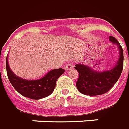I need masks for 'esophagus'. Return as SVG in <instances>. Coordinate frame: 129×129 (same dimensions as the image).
<instances>
[{
  "label": "esophagus",
  "instance_id": "esophagus-1",
  "mask_svg": "<svg viewBox=\"0 0 129 129\" xmlns=\"http://www.w3.org/2000/svg\"><path fill=\"white\" fill-rule=\"evenodd\" d=\"M64 67H65V70H71V69H72L73 65H72V63H67Z\"/></svg>",
  "mask_w": 129,
  "mask_h": 129
}]
</instances>
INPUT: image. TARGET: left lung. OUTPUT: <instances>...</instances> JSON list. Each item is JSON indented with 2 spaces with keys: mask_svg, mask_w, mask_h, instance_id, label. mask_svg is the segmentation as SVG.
<instances>
[{
  "mask_svg": "<svg viewBox=\"0 0 129 129\" xmlns=\"http://www.w3.org/2000/svg\"><path fill=\"white\" fill-rule=\"evenodd\" d=\"M109 41L116 45L119 50V57L114 67L110 70L96 72L82 64H75L79 77L76 86L80 93L89 96H97L107 93L118 81L123 70V52L122 47L114 37L109 36Z\"/></svg>",
  "mask_w": 129,
  "mask_h": 129,
  "instance_id": "8db88e82",
  "label": "left lung"
}]
</instances>
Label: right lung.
<instances>
[{"mask_svg": "<svg viewBox=\"0 0 129 129\" xmlns=\"http://www.w3.org/2000/svg\"><path fill=\"white\" fill-rule=\"evenodd\" d=\"M8 77L15 89L20 94L32 99H40L50 95L54 91L57 79L64 72V69L52 70L43 77L36 80H28L19 77L12 72L6 58Z\"/></svg>", "mask_w": 129, "mask_h": 129, "instance_id": "right-lung-1", "label": "right lung"}]
</instances>
